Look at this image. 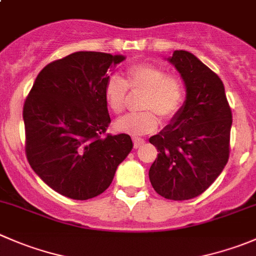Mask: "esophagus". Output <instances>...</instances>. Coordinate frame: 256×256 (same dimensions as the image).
Segmentation results:
<instances>
[{"label":"esophagus","instance_id":"esophagus-1","mask_svg":"<svg viewBox=\"0 0 256 256\" xmlns=\"http://www.w3.org/2000/svg\"><path fill=\"white\" fill-rule=\"evenodd\" d=\"M144 144H145V140H144V138H134V148H138L140 146H142Z\"/></svg>","mask_w":256,"mask_h":256}]
</instances>
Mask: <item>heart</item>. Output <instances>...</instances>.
I'll use <instances>...</instances> for the list:
<instances>
[{
    "label": "heart",
    "instance_id": "b5f03b06",
    "mask_svg": "<svg viewBox=\"0 0 256 256\" xmlns=\"http://www.w3.org/2000/svg\"><path fill=\"white\" fill-rule=\"evenodd\" d=\"M128 88L142 91L141 112L130 114L116 121L115 128L134 136L152 132L158 126V116L170 120L185 100V88L180 76L168 74L155 64H136L126 68L124 80L112 74L106 78L104 96L111 112L120 115L126 108Z\"/></svg>",
    "mask_w": 256,
    "mask_h": 256
}]
</instances>
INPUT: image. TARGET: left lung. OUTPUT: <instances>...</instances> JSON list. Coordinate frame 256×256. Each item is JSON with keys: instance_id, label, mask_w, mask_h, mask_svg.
<instances>
[{"instance_id": "1", "label": "left lung", "mask_w": 256, "mask_h": 256, "mask_svg": "<svg viewBox=\"0 0 256 256\" xmlns=\"http://www.w3.org/2000/svg\"><path fill=\"white\" fill-rule=\"evenodd\" d=\"M168 61L186 86V100L170 124L148 138L158 158L148 170L151 185L170 200L202 194L229 160L232 108L219 76L191 52L178 50Z\"/></svg>"}]
</instances>
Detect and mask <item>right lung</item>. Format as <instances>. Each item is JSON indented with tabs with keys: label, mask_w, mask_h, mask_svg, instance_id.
I'll use <instances>...</instances> for the list:
<instances>
[{
	"label": "right lung",
	"mask_w": 256,
	"mask_h": 256,
	"mask_svg": "<svg viewBox=\"0 0 256 256\" xmlns=\"http://www.w3.org/2000/svg\"><path fill=\"white\" fill-rule=\"evenodd\" d=\"M122 54L78 51L44 66L24 105L26 156L58 194L88 200L110 186L132 150L126 134L110 135L104 88Z\"/></svg>",
	"instance_id": "1"
}]
</instances>
